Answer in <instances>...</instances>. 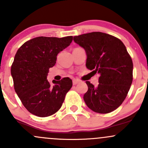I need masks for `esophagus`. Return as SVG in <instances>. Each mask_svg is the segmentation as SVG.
Returning a JSON list of instances; mask_svg holds the SVG:
<instances>
[{"label": "esophagus", "mask_w": 148, "mask_h": 148, "mask_svg": "<svg viewBox=\"0 0 148 148\" xmlns=\"http://www.w3.org/2000/svg\"><path fill=\"white\" fill-rule=\"evenodd\" d=\"M80 82V81L77 80V79H73V85H76L77 84H79Z\"/></svg>", "instance_id": "obj_1"}]
</instances>
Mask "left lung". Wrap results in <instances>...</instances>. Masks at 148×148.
Listing matches in <instances>:
<instances>
[{"instance_id":"8db88e82","label":"left lung","mask_w":148,"mask_h":148,"mask_svg":"<svg viewBox=\"0 0 148 148\" xmlns=\"http://www.w3.org/2000/svg\"><path fill=\"white\" fill-rule=\"evenodd\" d=\"M74 41L85 49L87 69L99 74L96 87L86 82L84 100L93 111L111 113L125 100L133 82V64L126 47L117 37L101 32L75 36Z\"/></svg>"}]
</instances>
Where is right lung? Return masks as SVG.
I'll list each match as a JSON object with an SVG mask.
<instances>
[{
    "label": "right lung",
    "mask_w": 148,
    "mask_h": 148,
    "mask_svg": "<svg viewBox=\"0 0 148 148\" xmlns=\"http://www.w3.org/2000/svg\"><path fill=\"white\" fill-rule=\"evenodd\" d=\"M73 37H37L25 42L17 51L11 66L14 88L26 109L39 117L52 116L60 110L72 86L69 77L61 81L47 79L57 55L71 44Z\"/></svg>",
    "instance_id": "right-lung-1"
}]
</instances>
